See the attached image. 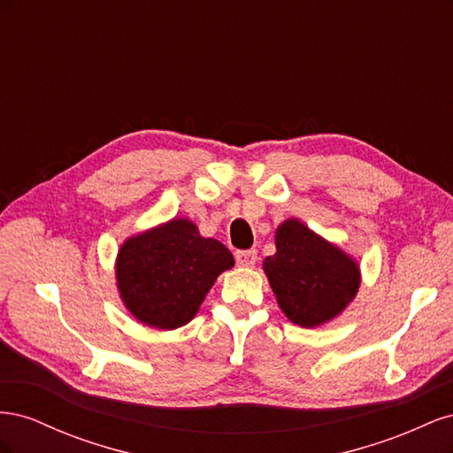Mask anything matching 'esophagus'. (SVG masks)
Segmentation results:
<instances>
[{
  "mask_svg": "<svg viewBox=\"0 0 453 453\" xmlns=\"http://www.w3.org/2000/svg\"><path fill=\"white\" fill-rule=\"evenodd\" d=\"M236 263L243 268H253L257 263V251L255 250H242L236 251Z\"/></svg>",
  "mask_w": 453,
  "mask_h": 453,
  "instance_id": "34e87169",
  "label": "esophagus"
}]
</instances>
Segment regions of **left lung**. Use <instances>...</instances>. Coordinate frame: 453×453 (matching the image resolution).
<instances>
[{"instance_id": "8db88e82", "label": "left lung", "mask_w": 453, "mask_h": 453, "mask_svg": "<svg viewBox=\"0 0 453 453\" xmlns=\"http://www.w3.org/2000/svg\"><path fill=\"white\" fill-rule=\"evenodd\" d=\"M263 268L281 311L306 328L334 319L361 285L355 258L298 219H287L278 226L276 255L266 257Z\"/></svg>"}]
</instances>
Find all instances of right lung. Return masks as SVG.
Here are the masks:
<instances>
[{"label": "right lung", "instance_id": "obj_1", "mask_svg": "<svg viewBox=\"0 0 453 453\" xmlns=\"http://www.w3.org/2000/svg\"><path fill=\"white\" fill-rule=\"evenodd\" d=\"M232 266L221 242L200 236L188 219H172L120 245L115 276L135 319L172 331L195 318L219 273Z\"/></svg>", "mask_w": 453, "mask_h": 453}]
</instances>
